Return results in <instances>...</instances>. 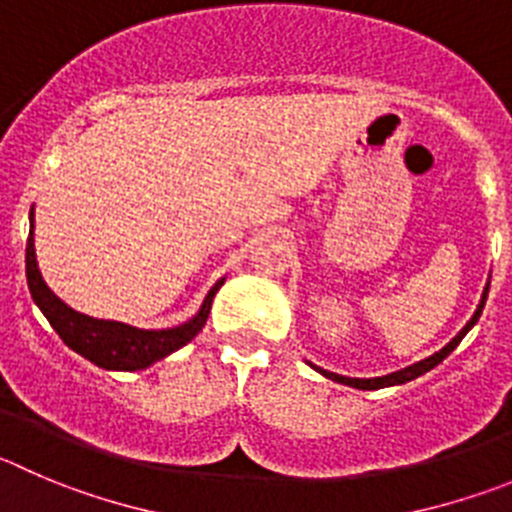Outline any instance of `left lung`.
<instances>
[{"instance_id": "left-lung-1", "label": "left lung", "mask_w": 512, "mask_h": 512, "mask_svg": "<svg viewBox=\"0 0 512 512\" xmlns=\"http://www.w3.org/2000/svg\"><path fill=\"white\" fill-rule=\"evenodd\" d=\"M487 290H490V280H487V285H485V290H482V298H480V305H477V310H475V315H472L470 321H467V326L462 328L460 333H457L455 338H452L450 343H447V346L442 348V351H437V353H432V356L429 358H424V361H419V364H412V366H407V369H401V371H394V374H386V376H376V379H351V376H341V374H333V371H326V369H321V366H313L315 371H318V374H323L326 376V379H333V381H338V384H346V386H353V389H384V386H399V384H407V381H412V379H417V376H422V374H427V371H432L434 366L437 364H442L444 358L450 356L452 351H455L457 346H460V341L462 338L467 336V331H470L472 326H475L477 321H480V315H482V308H485V300H487Z\"/></svg>"}]
</instances>
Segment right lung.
<instances>
[{"label": "right lung", "mask_w": 512, "mask_h": 512, "mask_svg": "<svg viewBox=\"0 0 512 512\" xmlns=\"http://www.w3.org/2000/svg\"><path fill=\"white\" fill-rule=\"evenodd\" d=\"M35 207L30 209V237H27V285H30L32 300L37 308L45 313L50 326L55 328L57 336L65 341V346L73 348L75 353L93 361L95 366L108 371H138L146 366L156 364L169 353L179 351L181 346L191 341L204 328L212 310V298L217 290L224 285V278L217 280L209 295L204 298L199 313L191 321L181 323L176 328L166 331H143V328L126 326L118 321H98L90 315L78 313L68 303H62L42 278L40 267H37L35 255Z\"/></svg>", "instance_id": "obj_1"}]
</instances>
